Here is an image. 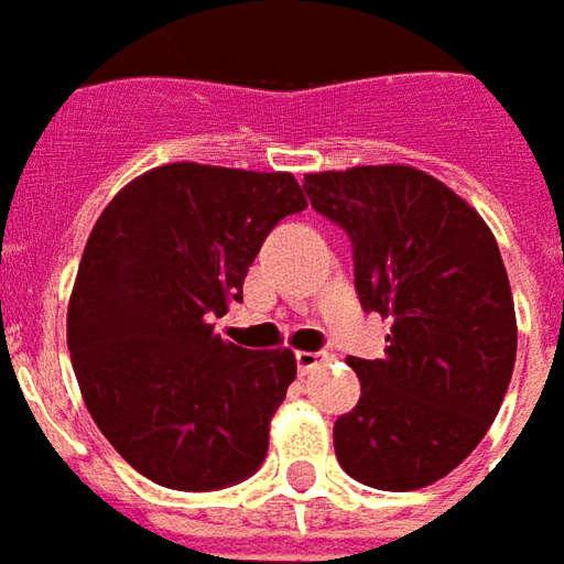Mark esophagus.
<instances>
[{"mask_svg":"<svg viewBox=\"0 0 564 564\" xmlns=\"http://www.w3.org/2000/svg\"><path fill=\"white\" fill-rule=\"evenodd\" d=\"M329 360V354L326 350H299L295 354V366H299V372L302 376H308V372H314L317 366L326 364Z\"/></svg>","mask_w":564,"mask_h":564,"instance_id":"1","label":"esophagus"}]
</instances>
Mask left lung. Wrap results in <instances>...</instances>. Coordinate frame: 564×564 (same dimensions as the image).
<instances>
[{
    "mask_svg": "<svg viewBox=\"0 0 564 564\" xmlns=\"http://www.w3.org/2000/svg\"><path fill=\"white\" fill-rule=\"evenodd\" d=\"M311 207L348 231L364 311L391 321L381 360L348 357L360 400L333 427L345 474L412 491L486 436L516 364V311L482 216L405 164L305 176Z\"/></svg>",
    "mask_w": 564,
    "mask_h": 564,
    "instance_id": "8db88e82",
    "label": "left lung"
}]
</instances>
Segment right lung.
I'll return each mask as SVG.
<instances>
[{
  "label": "right lung",
  "instance_id": "1",
  "mask_svg": "<svg viewBox=\"0 0 564 564\" xmlns=\"http://www.w3.org/2000/svg\"><path fill=\"white\" fill-rule=\"evenodd\" d=\"M308 200L293 173L164 164L106 204L78 262L66 341L90 419L137 474L214 491L259 470L295 378L290 348L214 333L269 231Z\"/></svg>",
  "mask_w": 564,
  "mask_h": 564
}]
</instances>
